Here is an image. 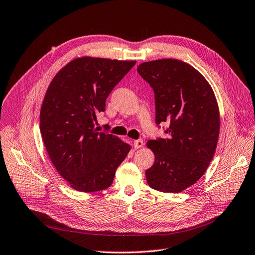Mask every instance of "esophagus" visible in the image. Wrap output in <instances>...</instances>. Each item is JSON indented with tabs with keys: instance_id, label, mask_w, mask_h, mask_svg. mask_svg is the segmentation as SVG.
<instances>
[{
	"instance_id": "obj_1",
	"label": "esophagus",
	"mask_w": 255,
	"mask_h": 255,
	"mask_svg": "<svg viewBox=\"0 0 255 255\" xmlns=\"http://www.w3.org/2000/svg\"><path fill=\"white\" fill-rule=\"evenodd\" d=\"M143 145H145V142H143V140L141 138H138V139L134 140V147H135V149L141 148V147H143Z\"/></svg>"
}]
</instances>
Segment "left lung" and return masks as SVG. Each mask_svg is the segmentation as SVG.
I'll return each mask as SVG.
<instances>
[{
  "instance_id": "8db88e82",
  "label": "left lung",
  "mask_w": 255,
  "mask_h": 255,
  "mask_svg": "<svg viewBox=\"0 0 255 255\" xmlns=\"http://www.w3.org/2000/svg\"><path fill=\"white\" fill-rule=\"evenodd\" d=\"M137 73L154 92L155 123L168 125L167 136L147 142L155 155L147 182L159 192H182L201 178L214 157L220 132L215 94L200 73L178 59L143 62Z\"/></svg>"
}]
</instances>
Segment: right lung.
<instances>
[{
    "label": "right lung",
    "instance_id": "obj_1",
    "mask_svg": "<svg viewBox=\"0 0 255 255\" xmlns=\"http://www.w3.org/2000/svg\"><path fill=\"white\" fill-rule=\"evenodd\" d=\"M136 61L82 57L69 62L49 85L40 109V133L54 167L73 189L99 192L112 185L128 143L95 128L97 114Z\"/></svg>",
    "mask_w": 255,
    "mask_h": 255
}]
</instances>
